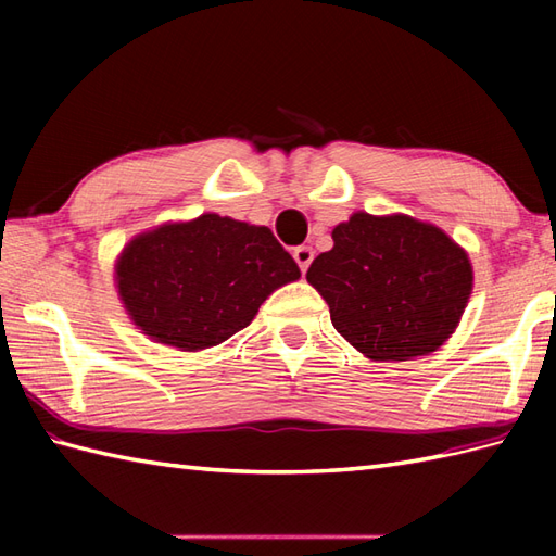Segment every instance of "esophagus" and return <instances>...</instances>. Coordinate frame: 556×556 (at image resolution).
I'll use <instances>...</instances> for the list:
<instances>
[{"mask_svg": "<svg viewBox=\"0 0 556 556\" xmlns=\"http://www.w3.org/2000/svg\"><path fill=\"white\" fill-rule=\"evenodd\" d=\"M293 260H296V265L301 267V271H305L313 263V248L311 245H299L296 251H293Z\"/></svg>", "mask_w": 556, "mask_h": 556, "instance_id": "1", "label": "esophagus"}]
</instances>
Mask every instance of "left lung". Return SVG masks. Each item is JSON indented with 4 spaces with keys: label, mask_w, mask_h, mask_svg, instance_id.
<instances>
[{
    "label": "left lung",
    "mask_w": 556,
    "mask_h": 556,
    "mask_svg": "<svg viewBox=\"0 0 556 556\" xmlns=\"http://www.w3.org/2000/svg\"><path fill=\"white\" fill-rule=\"evenodd\" d=\"M308 267L337 332L370 361H410L456 332L473 265L452 236L408 215L353 212Z\"/></svg>",
    "instance_id": "1"
}]
</instances>
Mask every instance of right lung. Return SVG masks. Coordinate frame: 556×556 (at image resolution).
Segmentation results:
<instances>
[{
    "instance_id": "add662e5",
    "label": "right lung",
    "mask_w": 556,
    "mask_h": 556,
    "mask_svg": "<svg viewBox=\"0 0 556 556\" xmlns=\"http://www.w3.org/2000/svg\"><path fill=\"white\" fill-rule=\"evenodd\" d=\"M299 265L267 227L205 212L134 236L114 263V285L148 339L205 351L251 325Z\"/></svg>"
}]
</instances>
